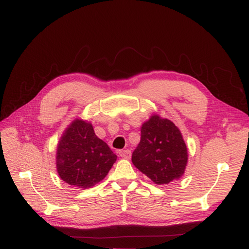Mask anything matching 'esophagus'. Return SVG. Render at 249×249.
<instances>
[{"label":"esophagus","instance_id":"34e87169","mask_svg":"<svg viewBox=\"0 0 249 249\" xmlns=\"http://www.w3.org/2000/svg\"><path fill=\"white\" fill-rule=\"evenodd\" d=\"M119 155L122 158H125V160H129L130 156H131V152L129 150H121L119 152Z\"/></svg>","mask_w":249,"mask_h":249}]
</instances>
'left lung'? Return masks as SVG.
<instances>
[{
	"label": "left lung",
	"instance_id": "left-lung-1",
	"mask_svg": "<svg viewBox=\"0 0 249 249\" xmlns=\"http://www.w3.org/2000/svg\"><path fill=\"white\" fill-rule=\"evenodd\" d=\"M188 160L181 131L168 119L153 114L141 126V139L131 156L136 168L157 185L181 178Z\"/></svg>",
	"mask_w": 249,
	"mask_h": 249
}]
</instances>
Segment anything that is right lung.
Masks as SVG:
<instances>
[{"mask_svg":"<svg viewBox=\"0 0 249 249\" xmlns=\"http://www.w3.org/2000/svg\"><path fill=\"white\" fill-rule=\"evenodd\" d=\"M116 155L95 135L92 124L76 119L63 133L56 149V170L67 184L89 188L107 176Z\"/></svg>","mask_w":249,"mask_h":249,"instance_id":"add662e5","label":"right lung"}]
</instances>
